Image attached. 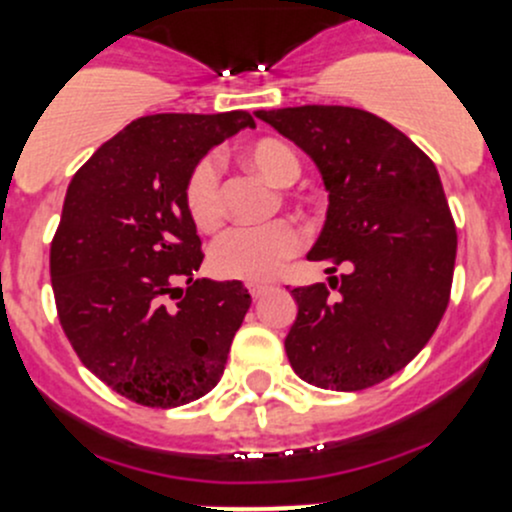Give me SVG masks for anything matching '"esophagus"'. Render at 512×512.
Returning a JSON list of instances; mask_svg holds the SVG:
<instances>
[{
	"instance_id": "obj_1",
	"label": "esophagus",
	"mask_w": 512,
	"mask_h": 512,
	"mask_svg": "<svg viewBox=\"0 0 512 512\" xmlns=\"http://www.w3.org/2000/svg\"><path fill=\"white\" fill-rule=\"evenodd\" d=\"M275 287V285H270V282H250V285H247V289H250V294L252 297H262V294H267L270 292V289Z\"/></svg>"
}]
</instances>
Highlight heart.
<instances>
[{
	"instance_id": "obj_1",
	"label": "heart",
	"mask_w": 512,
	"mask_h": 512,
	"mask_svg": "<svg viewBox=\"0 0 512 512\" xmlns=\"http://www.w3.org/2000/svg\"><path fill=\"white\" fill-rule=\"evenodd\" d=\"M247 165L275 185H292L299 178V158L287 143L260 138L242 151ZM185 210L200 230H215L223 220L220 168L213 158L193 165L183 188ZM302 247V232L292 220H272L265 225H240L225 232L210 250V267L227 280H272L282 265Z\"/></svg>"
}]
</instances>
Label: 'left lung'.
Masks as SVG:
<instances>
[{
	"instance_id": "obj_1",
	"label": "left lung",
	"mask_w": 512,
	"mask_h": 512,
	"mask_svg": "<svg viewBox=\"0 0 512 512\" xmlns=\"http://www.w3.org/2000/svg\"><path fill=\"white\" fill-rule=\"evenodd\" d=\"M322 173L327 220L307 260L347 262L327 285L294 287L285 339L294 374L332 391H361L404 369L448 307L456 225L433 160L384 118L352 106L255 111Z\"/></svg>"
}]
</instances>
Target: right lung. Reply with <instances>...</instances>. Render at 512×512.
Returning <instances> with one entry per match:
<instances>
[{
	"label": "right lung",
	"instance_id": "obj_1",
	"mask_svg": "<svg viewBox=\"0 0 512 512\" xmlns=\"http://www.w3.org/2000/svg\"><path fill=\"white\" fill-rule=\"evenodd\" d=\"M240 128H255L247 111L143 116L66 190L49 257L59 322L86 369L141 406L208 394L250 309L242 282L193 280L203 252L183 198L193 165Z\"/></svg>",
	"mask_w": 512,
	"mask_h": 512
}]
</instances>
